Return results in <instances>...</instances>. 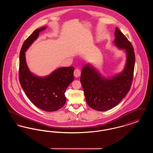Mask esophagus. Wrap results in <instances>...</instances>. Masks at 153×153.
<instances>
[{"mask_svg":"<svg viewBox=\"0 0 153 153\" xmlns=\"http://www.w3.org/2000/svg\"><path fill=\"white\" fill-rule=\"evenodd\" d=\"M81 74V71L79 69H76L74 71V76L76 77H79Z\"/></svg>","mask_w":153,"mask_h":153,"instance_id":"1","label":"esophagus"}]
</instances>
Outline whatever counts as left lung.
<instances>
[{
	"label": "left lung",
	"mask_w": 153,
	"mask_h": 153,
	"mask_svg": "<svg viewBox=\"0 0 153 153\" xmlns=\"http://www.w3.org/2000/svg\"><path fill=\"white\" fill-rule=\"evenodd\" d=\"M115 37V45L124 50L126 54L123 70L107 77L89 63L81 71L80 81L86 102L91 108L99 111H107L117 106L130 91L133 79L135 53L132 45L117 27Z\"/></svg>",
	"instance_id": "obj_1"
}]
</instances>
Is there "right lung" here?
Here are the masks:
<instances>
[{
    "label": "right lung",
    "mask_w": 153,
    "mask_h": 153,
    "mask_svg": "<svg viewBox=\"0 0 153 153\" xmlns=\"http://www.w3.org/2000/svg\"><path fill=\"white\" fill-rule=\"evenodd\" d=\"M46 29L43 27L34 31L24 42L19 55V80L22 89L31 102L45 111L53 112L62 108L66 102L65 92L74 80L73 66L61 67L45 76L32 73L27 65L25 52Z\"/></svg>",
    "instance_id": "1"
}]
</instances>
